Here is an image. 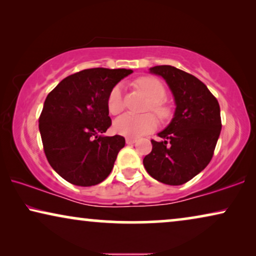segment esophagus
I'll return each mask as SVG.
<instances>
[{
  "label": "esophagus",
  "instance_id": "34e87169",
  "mask_svg": "<svg viewBox=\"0 0 256 256\" xmlns=\"http://www.w3.org/2000/svg\"><path fill=\"white\" fill-rule=\"evenodd\" d=\"M135 142H136L135 138H126V143H127V144H132V143H135Z\"/></svg>",
  "mask_w": 256,
  "mask_h": 256
}]
</instances>
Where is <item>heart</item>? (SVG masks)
Segmentation results:
<instances>
[{
	"label": "heart",
	"instance_id": "b5f03b06",
	"mask_svg": "<svg viewBox=\"0 0 256 256\" xmlns=\"http://www.w3.org/2000/svg\"><path fill=\"white\" fill-rule=\"evenodd\" d=\"M136 86L148 96L150 108L157 116L160 118L169 115V110L164 106L162 101L166 99V88L158 79L154 76H142L136 80ZM107 107L112 114H118L124 110V100H122V86L115 85L110 90L107 98ZM157 121L154 115H134L124 114L116 118L114 122V130L118 134L127 136V138H140L148 134L156 128Z\"/></svg>",
	"mask_w": 256,
	"mask_h": 256
}]
</instances>
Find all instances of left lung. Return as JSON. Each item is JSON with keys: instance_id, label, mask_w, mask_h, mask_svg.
<instances>
[{"instance_id": "1", "label": "left lung", "mask_w": 256, "mask_h": 256, "mask_svg": "<svg viewBox=\"0 0 256 256\" xmlns=\"http://www.w3.org/2000/svg\"><path fill=\"white\" fill-rule=\"evenodd\" d=\"M162 76L174 96L172 120L152 140V150L143 158L146 172L160 183L182 185L208 166L222 130L218 100L194 76L170 65L150 68Z\"/></svg>"}]
</instances>
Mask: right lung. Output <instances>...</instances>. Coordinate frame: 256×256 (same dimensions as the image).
<instances>
[{"instance_id": "1", "label": "right lung", "mask_w": 256, "mask_h": 256, "mask_svg": "<svg viewBox=\"0 0 256 256\" xmlns=\"http://www.w3.org/2000/svg\"><path fill=\"white\" fill-rule=\"evenodd\" d=\"M130 73L127 68L84 70L62 79L45 99L40 116L44 152L68 183L92 186L110 176L126 141L120 135H102L112 124L107 98Z\"/></svg>"}]
</instances>
